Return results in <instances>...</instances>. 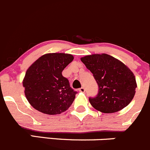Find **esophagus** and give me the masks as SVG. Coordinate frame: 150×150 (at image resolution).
I'll return each instance as SVG.
<instances>
[{"label": "esophagus", "mask_w": 150, "mask_h": 150, "mask_svg": "<svg viewBox=\"0 0 150 150\" xmlns=\"http://www.w3.org/2000/svg\"><path fill=\"white\" fill-rule=\"evenodd\" d=\"M79 91L81 92V93H84V91H85V89H84V87H81V88L79 89Z\"/></svg>", "instance_id": "obj_1"}]
</instances>
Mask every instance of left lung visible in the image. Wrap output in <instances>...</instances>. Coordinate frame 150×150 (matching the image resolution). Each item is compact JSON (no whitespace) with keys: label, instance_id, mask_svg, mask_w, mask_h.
<instances>
[{"label":"left lung","instance_id":"left-lung-1","mask_svg":"<svg viewBox=\"0 0 150 150\" xmlns=\"http://www.w3.org/2000/svg\"><path fill=\"white\" fill-rule=\"evenodd\" d=\"M81 60L98 86L97 96L89 98L95 109L114 113L130 103L137 85L134 74L124 63L107 54L87 55Z\"/></svg>","mask_w":150,"mask_h":150}]
</instances>
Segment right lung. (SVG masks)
I'll use <instances>...</instances> for the list:
<instances>
[{
  "label": "right lung",
  "instance_id": "add662e5",
  "mask_svg": "<svg viewBox=\"0 0 150 150\" xmlns=\"http://www.w3.org/2000/svg\"><path fill=\"white\" fill-rule=\"evenodd\" d=\"M73 60L71 54L50 53L30 66L23 84L26 98L34 109L54 115L70 107L77 92L70 87L62 72Z\"/></svg>",
  "mask_w": 150,
  "mask_h": 150
}]
</instances>
